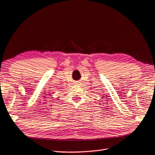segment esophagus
Wrapping results in <instances>:
<instances>
[{
    "mask_svg": "<svg viewBox=\"0 0 155 155\" xmlns=\"http://www.w3.org/2000/svg\"><path fill=\"white\" fill-rule=\"evenodd\" d=\"M75 85H80V82H79V81H77V82H75Z\"/></svg>",
    "mask_w": 155,
    "mask_h": 155,
    "instance_id": "1",
    "label": "esophagus"
}]
</instances>
